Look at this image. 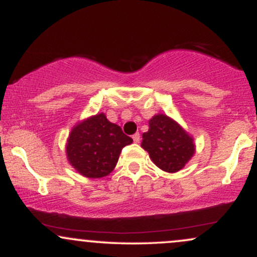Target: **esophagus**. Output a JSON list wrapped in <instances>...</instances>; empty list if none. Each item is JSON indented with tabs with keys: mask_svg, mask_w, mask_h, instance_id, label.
I'll return each instance as SVG.
<instances>
[{
	"mask_svg": "<svg viewBox=\"0 0 257 257\" xmlns=\"http://www.w3.org/2000/svg\"><path fill=\"white\" fill-rule=\"evenodd\" d=\"M133 140H134V143H140V134L139 133H135L134 135H133Z\"/></svg>",
	"mask_w": 257,
	"mask_h": 257,
	"instance_id": "obj_1",
	"label": "esophagus"
}]
</instances>
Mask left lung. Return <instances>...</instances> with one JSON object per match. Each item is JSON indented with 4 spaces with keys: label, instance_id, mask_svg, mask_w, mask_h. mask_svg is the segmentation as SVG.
I'll return each mask as SVG.
<instances>
[{
    "label": "left lung",
    "instance_id": "8db88e82",
    "mask_svg": "<svg viewBox=\"0 0 257 257\" xmlns=\"http://www.w3.org/2000/svg\"><path fill=\"white\" fill-rule=\"evenodd\" d=\"M143 134L141 147L149 152L153 163L168 173H176L194 155L193 139L181 125L166 114H156Z\"/></svg>",
    "mask_w": 257,
    "mask_h": 257
}]
</instances>
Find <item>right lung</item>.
Instances as JSON below:
<instances>
[{
  "label": "right lung",
  "mask_w": 257,
  "mask_h": 257,
  "mask_svg": "<svg viewBox=\"0 0 257 257\" xmlns=\"http://www.w3.org/2000/svg\"><path fill=\"white\" fill-rule=\"evenodd\" d=\"M132 143L133 139L119 125L99 113L73 126L67 139L66 155L79 174L100 179L114 169L122 149Z\"/></svg>",
  "instance_id": "1"
}]
</instances>
